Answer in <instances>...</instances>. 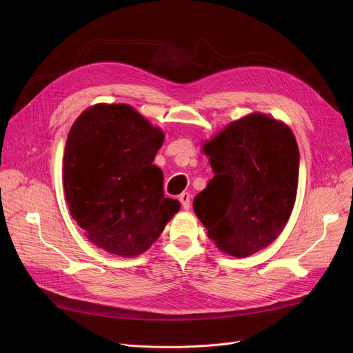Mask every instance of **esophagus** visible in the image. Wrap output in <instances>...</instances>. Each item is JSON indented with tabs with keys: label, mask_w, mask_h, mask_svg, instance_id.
Returning <instances> with one entry per match:
<instances>
[{
	"label": "esophagus",
	"mask_w": 353,
	"mask_h": 353,
	"mask_svg": "<svg viewBox=\"0 0 353 353\" xmlns=\"http://www.w3.org/2000/svg\"><path fill=\"white\" fill-rule=\"evenodd\" d=\"M179 200H180V203H181V206H183L184 210H189V209H190V200H192L190 193H188V192L181 193L180 197H179Z\"/></svg>",
	"instance_id": "1"
}]
</instances>
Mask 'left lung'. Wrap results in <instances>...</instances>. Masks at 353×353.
Listing matches in <instances>:
<instances>
[{
    "label": "left lung",
    "mask_w": 353,
    "mask_h": 353,
    "mask_svg": "<svg viewBox=\"0 0 353 353\" xmlns=\"http://www.w3.org/2000/svg\"><path fill=\"white\" fill-rule=\"evenodd\" d=\"M214 173L193 209L216 246L256 253L281 234L293 210L299 148L290 128L263 114L230 123L205 144Z\"/></svg>",
    "instance_id": "8db88e82"
}]
</instances>
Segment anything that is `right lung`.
Here are the masks:
<instances>
[{"label":"right lung","instance_id":"add662e5","mask_svg":"<svg viewBox=\"0 0 353 353\" xmlns=\"http://www.w3.org/2000/svg\"><path fill=\"white\" fill-rule=\"evenodd\" d=\"M163 132L127 104H97L72 124L63 183L72 219L96 246L132 257L152 246L180 203L153 160Z\"/></svg>","mask_w":353,"mask_h":353}]
</instances>
